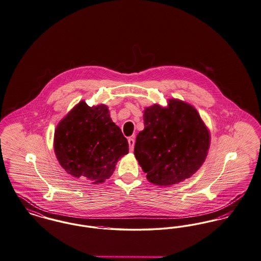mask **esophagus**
<instances>
[{
    "mask_svg": "<svg viewBox=\"0 0 261 261\" xmlns=\"http://www.w3.org/2000/svg\"><path fill=\"white\" fill-rule=\"evenodd\" d=\"M128 143H129V146H130V151L132 152L133 149H134V145H135V140L133 137L128 139Z\"/></svg>",
    "mask_w": 261,
    "mask_h": 261,
    "instance_id": "esophagus-1",
    "label": "esophagus"
}]
</instances>
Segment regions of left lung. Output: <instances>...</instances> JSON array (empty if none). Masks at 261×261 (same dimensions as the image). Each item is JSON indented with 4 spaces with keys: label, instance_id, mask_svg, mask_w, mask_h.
<instances>
[{
    "label": "left lung",
    "instance_id": "left-lung-1",
    "mask_svg": "<svg viewBox=\"0 0 261 261\" xmlns=\"http://www.w3.org/2000/svg\"><path fill=\"white\" fill-rule=\"evenodd\" d=\"M144 125L134 154L150 182L179 184L205 162L210 131L191 105L176 98L169 99L167 108L154 103L144 109Z\"/></svg>",
    "mask_w": 261,
    "mask_h": 261
}]
</instances>
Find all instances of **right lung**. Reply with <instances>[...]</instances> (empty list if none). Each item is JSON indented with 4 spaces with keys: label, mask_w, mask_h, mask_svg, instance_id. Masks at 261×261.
Segmentation results:
<instances>
[{
    "label": "right lung",
    "mask_w": 261,
    "mask_h": 261,
    "mask_svg": "<svg viewBox=\"0 0 261 261\" xmlns=\"http://www.w3.org/2000/svg\"><path fill=\"white\" fill-rule=\"evenodd\" d=\"M53 145L63 169L93 184L108 179L116 163L129 152L128 141L112 122L108 107H89L84 100L58 123Z\"/></svg>",
    "instance_id": "1"
}]
</instances>
